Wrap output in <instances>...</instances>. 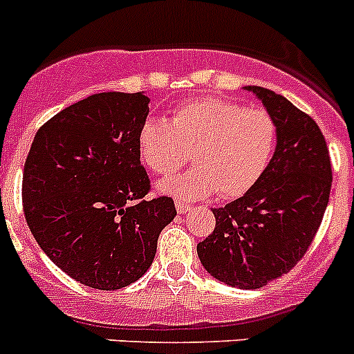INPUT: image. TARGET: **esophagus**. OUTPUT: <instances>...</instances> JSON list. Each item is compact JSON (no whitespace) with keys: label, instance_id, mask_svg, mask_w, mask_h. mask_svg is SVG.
<instances>
[{"label":"esophagus","instance_id":"1","mask_svg":"<svg viewBox=\"0 0 354 354\" xmlns=\"http://www.w3.org/2000/svg\"><path fill=\"white\" fill-rule=\"evenodd\" d=\"M175 209H177V212L179 214H186V212H189L191 205L189 203H184V202H180V200H177V202H175Z\"/></svg>","mask_w":354,"mask_h":354}]
</instances>
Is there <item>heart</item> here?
Listing matches in <instances>:
<instances>
[{"instance_id": "1", "label": "heart", "mask_w": 354, "mask_h": 354, "mask_svg": "<svg viewBox=\"0 0 354 354\" xmlns=\"http://www.w3.org/2000/svg\"><path fill=\"white\" fill-rule=\"evenodd\" d=\"M277 140V122L267 110L203 96L177 106L170 122L147 119L138 131V156L152 174L170 175L191 152L196 167L160 183L161 193L186 202L214 193L233 200L263 179Z\"/></svg>"}]
</instances>
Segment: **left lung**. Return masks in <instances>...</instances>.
<instances>
[{"instance_id": "8db88e82", "label": "left lung", "mask_w": 354, "mask_h": 354, "mask_svg": "<svg viewBox=\"0 0 354 354\" xmlns=\"http://www.w3.org/2000/svg\"><path fill=\"white\" fill-rule=\"evenodd\" d=\"M277 122L279 140L263 179L221 209L196 245L205 270L232 288L256 290L302 259L323 221L332 187L328 147L310 115L284 96L248 86Z\"/></svg>"}]
</instances>
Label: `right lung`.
<instances>
[{"instance_id": "add662e5", "label": "right lung", "mask_w": 354, "mask_h": 354, "mask_svg": "<svg viewBox=\"0 0 354 354\" xmlns=\"http://www.w3.org/2000/svg\"><path fill=\"white\" fill-rule=\"evenodd\" d=\"M144 93H98L37 131L22 174L26 223L45 254L95 290L129 286L152 265L161 230L177 216L170 196L145 200L138 131Z\"/></svg>"}]
</instances>
